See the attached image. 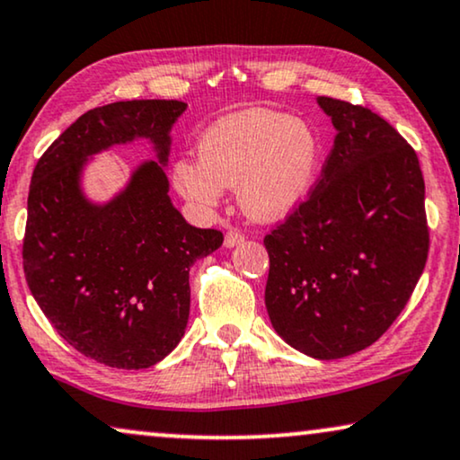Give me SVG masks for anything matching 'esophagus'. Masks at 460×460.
Returning a JSON list of instances; mask_svg holds the SVG:
<instances>
[{
  "label": "esophagus",
  "mask_w": 460,
  "mask_h": 460,
  "mask_svg": "<svg viewBox=\"0 0 460 460\" xmlns=\"http://www.w3.org/2000/svg\"><path fill=\"white\" fill-rule=\"evenodd\" d=\"M243 240H246V237H243V234H240V231H235V229H229V231H226V235H225V246L226 248L240 246Z\"/></svg>",
  "instance_id": "1"
}]
</instances>
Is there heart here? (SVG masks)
Masks as SVG:
<instances>
[{
    "label": "heart",
    "mask_w": 460,
    "mask_h": 460,
    "mask_svg": "<svg viewBox=\"0 0 460 460\" xmlns=\"http://www.w3.org/2000/svg\"><path fill=\"white\" fill-rule=\"evenodd\" d=\"M322 162V143L305 121L271 109H246L218 119L199 140V162L174 164V185L201 208L237 187L248 218L275 223L307 199Z\"/></svg>",
    "instance_id": "obj_1"
}]
</instances>
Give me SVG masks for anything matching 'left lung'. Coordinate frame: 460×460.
Here are the masks:
<instances>
[{
  "label": "left lung",
  "mask_w": 460,
  "mask_h": 460,
  "mask_svg": "<svg viewBox=\"0 0 460 460\" xmlns=\"http://www.w3.org/2000/svg\"><path fill=\"white\" fill-rule=\"evenodd\" d=\"M336 138L309 198L265 235L275 332L317 359L362 351L412 296L429 254L425 181L400 132L368 107L317 98Z\"/></svg>",
  "instance_id": "1"
}]
</instances>
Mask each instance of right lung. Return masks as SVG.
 Segmentation results:
<instances>
[{"label":"right lung","instance_id":"add662e5","mask_svg":"<svg viewBox=\"0 0 460 460\" xmlns=\"http://www.w3.org/2000/svg\"><path fill=\"white\" fill-rule=\"evenodd\" d=\"M181 101H121L90 109L40 157L31 176L22 267L29 290L57 332L85 358L121 370L149 368L187 328L189 269L223 243L168 198L164 166ZM134 137L156 145L159 163L135 171L107 205L78 187L84 159Z\"/></svg>","mask_w":460,"mask_h":460}]
</instances>
